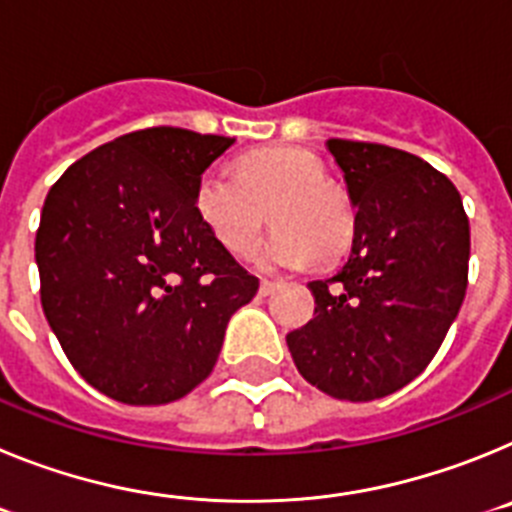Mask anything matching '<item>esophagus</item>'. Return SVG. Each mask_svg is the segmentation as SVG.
I'll use <instances>...</instances> for the list:
<instances>
[{
  "mask_svg": "<svg viewBox=\"0 0 512 512\" xmlns=\"http://www.w3.org/2000/svg\"><path fill=\"white\" fill-rule=\"evenodd\" d=\"M277 287H279L277 282H269V279H261V287H259V292H261V295H264V297H269L271 292H274V289H277Z\"/></svg>",
  "mask_w": 512,
  "mask_h": 512,
  "instance_id": "1",
  "label": "esophagus"
}]
</instances>
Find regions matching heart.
Here are the masks:
<instances>
[{
	"instance_id": "obj_1",
	"label": "heart",
	"mask_w": 512,
	"mask_h": 512,
	"mask_svg": "<svg viewBox=\"0 0 512 512\" xmlns=\"http://www.w3.org/2000/svg\"><path fill=\"white\" fill-rule=\"evenodd\" d=\"M307 148L271 146L246 153L235 176L207 169L194 184V210L217 243L246 256L261 241L266 223L279 225L259 261L269 269H305L336 259L351 246L354 205Z\"/></svg>"
}]
</instances>
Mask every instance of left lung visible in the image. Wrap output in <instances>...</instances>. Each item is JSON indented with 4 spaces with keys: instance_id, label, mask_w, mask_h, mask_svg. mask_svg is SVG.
Masks as SVG:
<instances>
[{
    "instance_id": "left-lung-1",
    "label": "left lung",
    "mask_w": 512,
    "mask_h": 512,
    "mask_svg": "<svg viewBox=\"0 0 512 512\" xmlns=\"http://www.w3.org/2000/svg\"><path fill=\"white\" fill-rule=\"evenodd\" d=\"M356 207L354 246L310 282L315 318L287 336L297 372L338 400L392 395L431 364L467 292L469 217L449 176L400 148L330 138Z\"/></svg>"
}]
</instances>
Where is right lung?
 I'll return each instance as SVG.
<instances>
[{"instance_id": "add662e5", "label": "right lung", "mask_w": 512, "mask_h": 512, "mask_svg": "<svg viewBox=\"0 0 512 512\" xmlns=\"http://www.w3.org/2000/svg\"><path fill=\"white\" fill-rule=\"evenodd\" d=\"M233 143L135 130L79 158L45 197L43 312L76 372L112 400L166 405L192 392L259 289L194 210V184Z\"/></svg>"}]
</instances>
